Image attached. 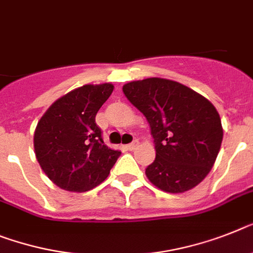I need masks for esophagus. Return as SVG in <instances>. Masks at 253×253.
<instances>
[{
    "label": "esophagus",
    "mask_w": 253,
    "mask_h": 253,
    "mask_svg": "<svg viewBox=\"0 0 253 253\" xmlns=\"http://www.w3.org/2000/svg\"><path fill=\"white\" fill-rule=\"evenodd\" d=\"M139 145V140H133L132 143H130L128 145H127V148L130 150H133V149H136V146Z\"/></svg>",
    "instance_id": "1"
}]
</instances>
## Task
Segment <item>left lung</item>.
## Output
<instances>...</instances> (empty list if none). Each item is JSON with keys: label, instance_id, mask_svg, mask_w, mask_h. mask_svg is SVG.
<instances>
[{"label": "left lung", "instance_id": "left-lung-1", "mask_svg": "<svg viewBox=\"0 0 253 253\" xmlns=\"http://www.w3.org/2000/svg\"><path fill=\"white\" fill-rule=\"evenodd\" d=\"M123 92L150 125L156 159L145 173L152 184L167 193L198 185L221 146V120L215 107L192 88L163 78L133 81Z\"/></svg>", "mask_w": 253, "mask_h": 253}]
</instances>
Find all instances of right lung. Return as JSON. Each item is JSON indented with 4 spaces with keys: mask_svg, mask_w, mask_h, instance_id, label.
Listing matches in <instances>:
<instances>
[{
    "mask_svg": "<svg viewBox=\"0 0 253 253\" xmlns=\"http://www.w3.org/2000/svg\"><path fill=\"white\" fill-rule=\"evenodd\" d=\"M113 84H84L58 99L35 132V152L43 172L59 188L87 192L107 179L121 156L105 145L95 117Z\"/></svg>",
    "mask_w": 253,
    "mask_h": 253,
    "instance_id": "add662e5",
    "label": "right lung"
}]
</instances>
